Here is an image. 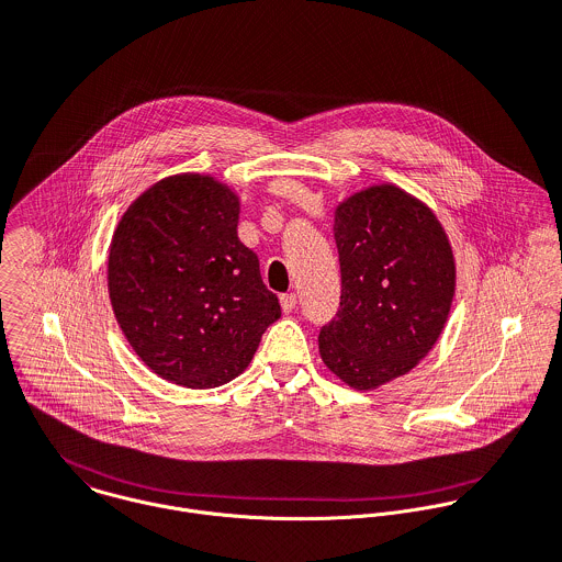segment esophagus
I'll return each mask as SVG.
<instances>
[{
  "label": "esophagus",
  "mask_w": 562,
  "mask_h": 562,
  "mask_svg": "<svg viewBox=\"0 0 562 562\" xmlns=\"http://www.w3.org/2000/svg\"><path fill=\"white\" fill-rule=\"evenodd\" d=\"M294 307H296V294H283V296H281V310H283V314L294 312Z\"/></svg>",
  "instance_id": "1"
}]
</instances>
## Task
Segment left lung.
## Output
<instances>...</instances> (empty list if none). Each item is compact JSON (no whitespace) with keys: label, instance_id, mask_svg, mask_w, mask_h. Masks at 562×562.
Wrapping results in <instances>:
<instances>
[{"label":"left lung","instance_id":"1","mask_svg":"<svg viewBox=\"0 0 562 562\" xmlns=\"http://www.w3.org/2000/svg\"><path fill=\"white\" fill-rule=\"evenodd\" d=\"M342 296L318 349L353 390L407 374L438 342L456 296V257L436 213L392 183L345 198L334 213Z\"/></svg>","mask_w":562,"mask_h":562}]
</instances>
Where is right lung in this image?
Returning <instances> with one entry per match:
<instances>
[{
	"mask_svg": "<svg viewBox=\"0 0 562 562\" xmlns=\"http://www.w3.org/2000/svg\"><path fill=\"white\" fill-rule=\"evenodd\" d=\"M237 222L235 189L183 172L137 195L113 231L117 325L139 360L177 385L217 387L244 373L281 316Z\"/></svg>",
	"mask_w": 562,
	"mask_h": 562,
	"instance_id": "right-lung-1",
	"label": "right lung"
}]
</instances>
